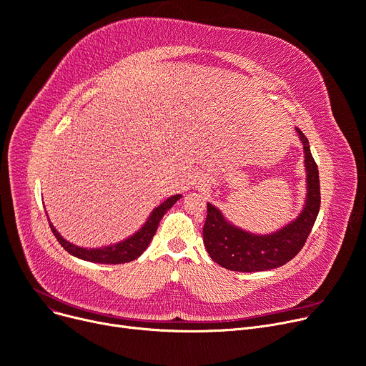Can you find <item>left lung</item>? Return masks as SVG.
I'll return each instance as SVG.
<instances>
[{
	"mask_svg": "<svg viewBox=\"0 0 366 366\" xmlns=\"http://www.w3.org/2000/svg\"><path fill=\"white\" fill-rule=\"evenodd\" d=\"M305 149L307 173L306 205L300 216L270 234H254L230 224L220 209L207 204V220L202 229L204 244L211 259L227 270L262 272L281 267L302 251L312 232L320 207L317 165L302 130L295 128Z\"/></svg>",
	"mask_w": 366,
	"mask_h": 366,
	"instance_id": "obj_1",
	"label": "left lung"
}]
</instances>
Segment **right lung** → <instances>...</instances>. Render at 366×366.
<instances>
[{
	"label": "right lung",
	"instance_id": "obj_1",
	"mask_svg": "<svg viewBox=\"0 0 366 366\" xmlns=\"http://www.w3.org/2000/svg\"><path fill=\"white\" fill-rule=\"evenodd\" d=\"M182 198V195H174L168 198L167 201H164L159 207H157L150 216L147 219V222L143 224V227L136 232L130 238L115 244V245H109L104 248H81L76 247L71 242H68L66 239H63L60 233L54 229V226L50 223L51 232L56 236V239L59 241V244L66 249L69 254L78 257V259L87 260L92 263H100V264H121V263H128L136 260L137 257H140L143 254V251L147 248V245L152 241L154 234L158 229V224L161 222V219L164 217V214L173 207L179 199Z\"/></svg>",
	"mask_w": 366,
	"mask_h": 366
}]
</instances>
